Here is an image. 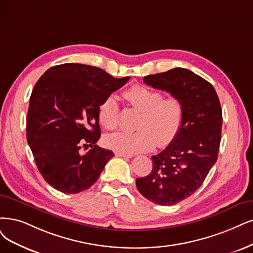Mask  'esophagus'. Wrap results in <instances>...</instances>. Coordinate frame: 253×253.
I'll return each mask as SVG.
<instances>
[{"instance_id":"obj_1","label":"esophagus","mask_w":253,"mask_h":253,"mask_svg":"<svg viewBox=\"0 0 253 253\" xmlns=\"http://www.w3.org/2000/svg\"><path fill=\"white\" fill-rule=\"evenodd\" d=\"M115 154L118 157H126V158H131L133 156L132 154H126V153H122V152H116Z\"/></svg>"}]
</instances>
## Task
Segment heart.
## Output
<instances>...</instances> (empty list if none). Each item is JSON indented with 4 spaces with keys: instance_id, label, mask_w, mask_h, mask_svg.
I'll return each mask as SVG.
<instances>
[{
    "instance_id": "1",
    "label": "heart",
    "mask_w": 253,
    "mask_h": 253,
    "mask_svg": "<svg viewBox=\"0 0 253 253\" xmlns=\"http://www.w3.org/2000/svg\"><path fill=\"white\" fill-rule=\"evenodd\" d=\"M123 97L130 107L139 111L132 132L120 131L103 138L105 146L122 153L134 154L149 151L157 145H170L179 134L184 118L183 104L175 96L163 97L162 91L142 84L128 88ZM119 104L114 96H108L98 107L101 125L109 130L119 125Z\"/></svg>"
}]
</instances>
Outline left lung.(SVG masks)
<instances>
[{
  "instance_id": "1",
  "label": "left lung",
  "mask_w": 253,
  "mask_h": 253,
  "mask_svg": "<svg viewBox=\"0 0 253 253\" xmlns=\"http://www.w3.org/2000/svg\"><path fill=\"white\" fill-rule=\"evenodd\" d=\"M143 79L147 85L179 98L184 108L179 134L151 157V173L136 178V188L145 198L165 207L174 205L200 188L217 162L221 104L211 84L190 70L176 68Z\"/></svg>"
}]
</instances>
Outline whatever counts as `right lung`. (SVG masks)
Instances as JSON below:
<instances>
[{"mask_svg": "<svg viewBox=\"0 0 253 253\" xmlns=\"http://www.w3.org/2000/svg\"><path fill=\"white\" fill-rule=\"evenodd\" d=\"M128 80L91 65L63 63L36 82L27 114V141L37 169L54 189L64 194L89 189L115 156L96 145L101 136L98 107ZM82 146L91 149L81 155Z\"/></svg>", "mask_w": 253, "mask_h": 253, "instance_id": "add662e5", "label": "right lung"}]
</instances>
